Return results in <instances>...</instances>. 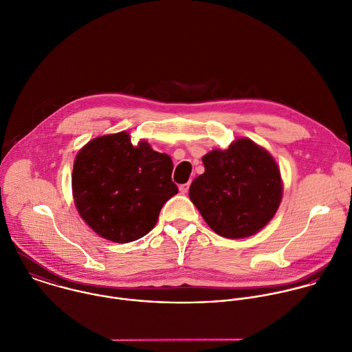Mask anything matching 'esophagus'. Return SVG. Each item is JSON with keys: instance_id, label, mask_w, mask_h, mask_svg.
Instances as JSON below:
<instances>
[{"instance_id": "obj_1", "label": "esophagus", "mask_w": 352, "mask_h": 352, "mask_svg": "<svg viewBox=\"0 0 352 352\" xmlns=\"http://www.w3.org/2000/svg\"><path fill=\"white\" fill-rule=\"evenodd\" d=\"M189 186H190V182H186V184H182V185H179V192H181L182 195L188 193V190H189Z\"/></svg>"}]
</instances>
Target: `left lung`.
I'll return each mask as SVG.
<instances>
[{
  "mask_svg": "<svg viewBox=\"0 0 352 352\" xmlns=\"http://www.w3.org/2000/svg\"><path fill=\"white\" fill-rule=\"evenodd\" d=\"M204 174L189 197L208 226L222 237H248L274 217L283 196L281 175L272 155L248 138L203 157Z\"/></svg>",
  "mask_w": 352,
  "mask_h": 352,
  "instance_id": "1",
  "label": "left lung"
}]
</instances>
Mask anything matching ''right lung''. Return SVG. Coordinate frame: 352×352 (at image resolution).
Here are the masks:
<instances>
[{"mask_svg":"<svg viewBox=\"0 0 352 352\" xmlns=\"http://www.w3.org/2000/svg\"><path fill=\"white\" fill-rule=\"evenodd\" d=\"M168 155L124 131L91 140L78 153L72 193L79 215L101 237L130 243L148 234L162 207L178 193Z\"/></svg>","mask_w":352,"mask_h":352,"instance_id":"add662e5","label":"right lung"}]
</instances>
